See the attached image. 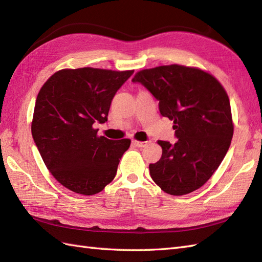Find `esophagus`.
Masks as SVG:
<instances>
[{
    "label": "esophagus",
    "mask_w": 262,
    "mask_h": 262,
    "mask_svg": "<svg viewBox=\"0 0 262 262\" xmlns=\"http://www.w3.org/2000/svg\"><path fill=\"white\" fill-rule=\"evenodd\" d=\"M133 144L137 146V147H145L149 144V142H139V141H133Z\"/></svg>",
    "instance_id": "1"
}]
</instances>
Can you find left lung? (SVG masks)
<instances>
[{
	"instance_id": "obj_1",
	"label": "left lung",
	"mask_w": 262,
	"mask_h": 262,
	"mask_svg": "<svg viewBox=\"0 0 262 262\" xmlns=\"http://www.w3.org/2000/svg\"><path fill=\"white\" fill-rule=\"evenodd\" d=\"M159 100L161 115L173 120L179 141H159L162 157L149 164L150 178L171 195L203 186L220 166L233 136L230 100L221 82L196 67L160 66L136 72Z\"/></svg>"
}]
</instances>
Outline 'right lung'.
I'll return each instance as SVG.
<instances>
[{"mask_svg":"<svg viewBox=\"0 0 262 262\" xmlns=\"http://www.w3.org/2000/svg\"><path fill=\"white\" fill-rule=\"evenodd\" d=\"M134 70L61 69L48 79L35 100L31 132L47 168L68 190L94 195L114 180L130 139L98 136L115 94Z\"/></svg>","mask_w":262,"mask_h":262,"instance_id":"1","label":"right lung"}]
</instances>
